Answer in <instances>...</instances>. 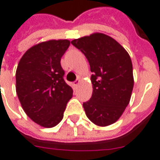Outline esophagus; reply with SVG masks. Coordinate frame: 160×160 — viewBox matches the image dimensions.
<instances>
[{"label":"esophagus","mask_w":160,"mask_h":160,"mask_svg":"<svg viewBox=\"0 0 160 160\" xmlns=\"http://www.w3.org/2000/svg\"><path fill=\"white\" fill-rule=\"evenodd\" d=\"M79 83H80V79H79V78H77V80L74 82V85H75V86H78V85H79Z\"/></svg>","instance_id":"esophagus-1"}]
</instances>
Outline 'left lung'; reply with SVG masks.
<instances>
[{"label": "left lung", "mask_w": 160, "mask_h": 160, "mask_svg": "<svg viewBox=\"0 0 160 160\" xmlns=\"http://www.w3.org/2000/svg\"><path fill=\"white\" fill-rule=\"evenodd\" d=\"M71 43L84 54L92 73V94L83 103L85 114L97 126H109L122 116L131 99V58L117 41L102 33L75 39Z\"/></svg>", "instance_id": "obj_1"}]
</instances>
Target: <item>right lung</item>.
Masks as SVG:
<instances>
[{"mask_svg":"<svg viewBox=\"0 0 160 160\" xmlns=\"http://www.w3.org/2000/svg\"><path fill=\"white\" fill-rule=\"evenodd\" d=\"M68 40H50L31 47L16 71V92L24 111L34 123L51 128L63 118L73 89L65 82L61 57Z\"/></svg>","mask_w":160,"mask_h":160,"instance_id":"1","label":"right lung"}]
</instances>
